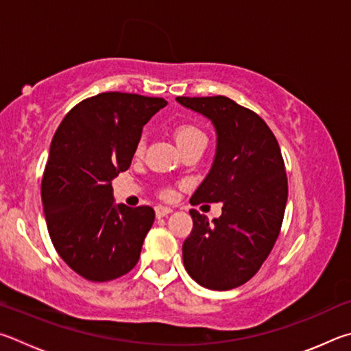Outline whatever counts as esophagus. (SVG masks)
<instances>
[{
    "label": "esophagus",
    "instance_id": "obj_1",
    "mask_svg": "<svg viewBox=\"0 0 351 351\" xmlns=\"http://www.w3.org/2000/svg\"><path fill=\"white\" fill-rule=\"evenodd\" d=\"M169 213H172V210H171V208H168V206H162V205L156 206V216H157L158 219L168 216Z\"/></svg>",
    "mask_w": 351,
    "mask_h": 351
}]
</instances>
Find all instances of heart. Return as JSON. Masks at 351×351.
Returning a JSON list of instances; mask_svg holds the SVG:
<instances>
[{
    "label": "heart",
    "mask_w": 351,
    "mask_h": 351,
    "mask_svg": "<svg viewBox=\"0 0 351 351\" xmlns=\"http://www.w3.org/2000/svg\"><path fill=\"white\" fill-rule=\"evenodd\" d=\"M174 137H176L177 145L180 146V149H183V147L188 145L195 143V141H206L205 132L202 131L199 126L193 125V123H183V125L177 126L174 131ZM143 147H145V143H143V140H141L137 146V152L140 154L141 151H143ZM162 195L165 199H169V197H172V191L171 189H163Z\"/></svg>",
    "instance_id": "b5f03b06"
}]
</instances>
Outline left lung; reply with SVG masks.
Wrapping results in <instances>:
<instances>
[{"mask_svg":"<svg viewBox=\"0 0 351 351\" xmlns=\"http://www.w3.org/2000/svg\"><path fill=\"white\" fill-rule=\"evenodd\" d=\"M204 114L217 131L213 168L191 205L223 202L213 223L191 210L193 231L183 242V263L199 285L225 291L259 271L278 241L288 197L278 140L254 110L223 95L177 97Z\"/></svg>","mask_w":351,"mask_h":351,"instance_id":"obj_1","label":"left lung"}]
</instances>
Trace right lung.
I'll return each instance as SVG.
<instances>
[{
	"label": "right lung",
	"instance_id": "obj_1",
	"mask_svg": "<svg viewBox=\"0 0 351 351\" xmlns=\"http://www.w3.org/2000/svg\"><path fill=\"white\" fill-rule=\"evenodd\" d=\"M168 101L101 92L75 104L55 132L41 199L55 250L90 282H109L137 265L154 223L151 206L114 205L112 179L126 171L143 126Z\"/></svg>",
	"mask_w": 351,
	"mask_h": 351
}]
</instances>
